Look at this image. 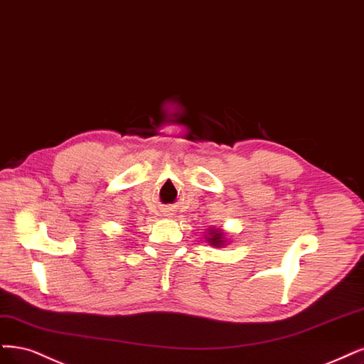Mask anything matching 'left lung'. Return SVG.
<instances>
[{
	"label": "left lung",
	"instance_id": "left-lung-1",
	"mask_svg": "<svg viewBox=\"0 0 364 364\" xmlns=\"http://www.w3.org/2000/svg\"><path fill=\"white\" fill-rule=\"evenodd\" d=\"M206 241L212 247H223V245H225L224 232L218 230V229H209V233L206 235Z\"/></svg>",
	"mask_w": 364,
	"mask_h": 364
}]
</instances>
